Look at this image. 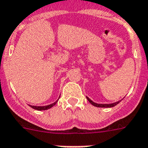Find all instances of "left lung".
<instances>
[{
    "label": "left lung",
    "instance_id": "1",
    "mask_svg": "<svg viewBox=\"0 0 148 148\" xmlns=\"http://www.w3.org/2000/svg\"><path fill=\"white\" fill-rule=\"evenodd\" d=\"M87 100H88V101H89V103H91V104H92L93 106H97V107H104V108H110V107H113V106H116L118 103H119L120 101H118V102H115L114 103H110V104H99V103H96L93 102V101H92V100H90L89 98H88V97H86Z\"/></svg>",
    "mask_w": 148,
    "mask_h": 148
}]
</instances>
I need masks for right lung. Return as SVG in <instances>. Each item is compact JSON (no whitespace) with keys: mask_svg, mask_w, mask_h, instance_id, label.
<instances>
[{"mask_svg":"<svg viewBox=\"0 0 148 148\" xmlns=\"http://www.w3.org/2000/svg\"><path fill=\"white\" fill-rule=\"evenodd\" d=\"M57 101H58V100L56 101V102H54L53 103H51V104L50 105H47V106H31V105H29L30 106V107H32L33 109H34V110H48V109H50V108H51L52 106H54L55 104H56V103H57Z\"/></svg>","mask_w":148,"mask_h":148,"instance_id":"1","label":"right lung"}]
</instances>
